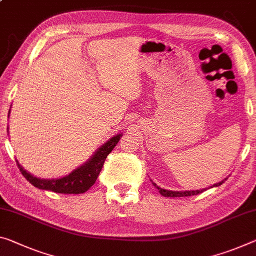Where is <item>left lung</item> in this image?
<instances>
[{
  "mask_svg": "<svg viewBox=\"0 0 256 256\" xmlns=\"http://www.w3.org/2000/svg\"><path fill=\"white\" fill-rule=\"evenodd\" d=\"M226 179H224V180H222V181H220V182H218V184H213V186H210V188H213V186H221L223 182H224ZM152 184L156 186V188L158 189V192H160V194H162V196H164V197H186V196H194V194H200L202 192H204V190H206V189H202V190H186V192H172V190H166V189H163V188H160V186H158L155 182H152Z\"/></svg>",
  "mask_w": 256,
  "mask_h": 256,
  "instance_id": "left-lung-1",
  "label": "left lung"
}]
</instances>
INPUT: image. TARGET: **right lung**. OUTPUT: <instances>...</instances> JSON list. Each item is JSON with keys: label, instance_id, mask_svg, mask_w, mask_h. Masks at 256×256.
Wrapping results in <instances>:
<instances>
[{"label": "right lung", "instance_id": "obj_1", "mask_svg": "<svg viewBox=\"0 0 256 256\" xmlns=\"http://www.w3.org/2000/svg\"><path fill=\"white\" fill-rule=\"evenodd\" d=\"M120 136L122 134L114 136L112 139H109L106 144H104L93 154L92 157L86 163L74 170L68 176L59 178V179L48 180L36 178L32 176L30 173H28L26 170H24L18 160L17 164L20 172L26 178V180L30 181V184L36 186V188L50 190V192L59 194H83L88 192L94 184V182L98 179L101 168H102L104 160H106L109 152H112V150L118 144Z\"/></svg>", "mask_w": 256, "mask_h": 256}]
</instances>
